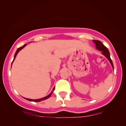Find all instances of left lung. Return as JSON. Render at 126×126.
<instances>
[{"mask_svg": "<svg viewBox=\"0 0 126 126\" xmlns=\"http://www.w3.org/2000/svg\"><path fill=\"white\" fill-rule=\"evenodd\" d=\"M93 42L94 43L95 45H96V47L97 49L101 51V53H102L103 55L105 56L106 58L108 59L110 62V63H111L112 67H113V70H114V66H113V62H112V60L111 58H110V52H109V50L107 49V48L100 41L97 40H93Z\"/></svg>", "mask_w": 126, "mask_h": 126, "instance_id": "8db88e82", "label": "left lung"}]
</instances>
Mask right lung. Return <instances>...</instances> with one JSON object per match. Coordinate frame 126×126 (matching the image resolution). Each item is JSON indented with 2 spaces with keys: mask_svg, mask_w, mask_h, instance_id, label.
<instances>
[{
  "mask_svg": "<svg viewBox=\"0 0 126 126\" xmlns=\"http://www.w3.org/2000/svg\"><path fill=\"white\" fill-rule=\"evenodd\" d=\"M26 44H25V45H24L23 46L20 47H19V48H17V50H16V53H15V54L14 59H13V62L14 61L15 59L16 58V55H17L18 53H19V51L20 50H22L23 48H24V47H25L26 46ZM13 62H12V63H13ZM54 90V87L53 88V91ZM52 93H53V92H51V93H50L48 95V96H46V97H43V98H39V99H30V98H25V99H26L27 100H29V101H34V102H37V101H42V100H45L47 99V98H49L51 96V94H52Z\"/></svg>",
  "mask_w": 126,
  "mask_h": 126,
  "instance_id": "1",
  "label": "right lung"
}]
</instances>
